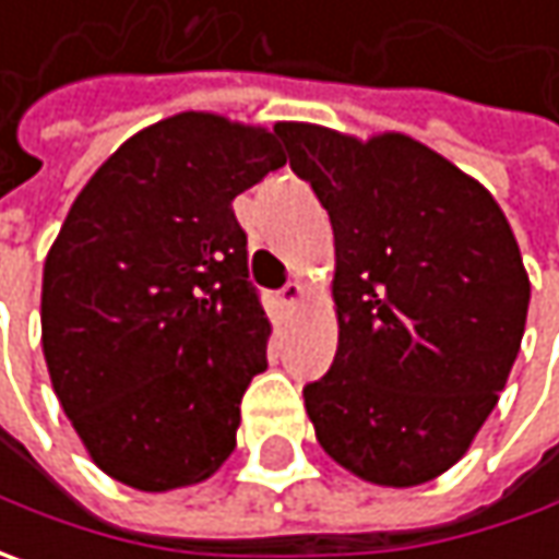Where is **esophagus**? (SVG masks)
Segmentation results:
<instances>
[{"label": "esophagus", "mask_w": 559, "mask_h": 559, "mask_svg": "<svg viewBox=\"0 0 559 559\" xmlns=\"http://www.w3.org/2000/svg\"><path fill=\"white\" fill-rule=\"evenodd\" d=\"M301 298H305V286H301V283H286V286L280 289V305H283V308H295Z\"/></svg>", "instance_id": "1"}]
</instances>
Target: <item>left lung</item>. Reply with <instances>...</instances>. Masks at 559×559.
Instances as JSON below:
<instances>
[{
    "instance_id": "left-lung-1",
    "label": "left lung",
    "mask_w": 559,
    "mask_h": 559,
    "mask_svg": "<svg viewBox=\"0 0 559 559\" xmlns=\"http://www.w3.org/2000/svg\"><path fill=\"white\" fill-rule=\"evenodd\" d=\"M276 133L335 236L338 348L305 385L317 441L364 483H429L466 454L520 355L532 286L513 229L483 183L404 133Z\"/></svg>"
}]
</instances>
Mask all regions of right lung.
Instances as JSON below:
<instances>
[{"mask_svg":"<svg viewBox=\"0 0 559 559\" xmlns=\"http://www.w3.org/2000/svg\"><path fill=\"white\" fill-rule=\"evenodd\" d=\"M283 164L276 130L183 111L130 136L71 204L43 267V355L111 479L170 491L233 454L270 338L233 199Z\"/></svg>","mask_w":559,"mask_h":559,"instance_id":"obj_1","label":"right lung"}]
</instances>
